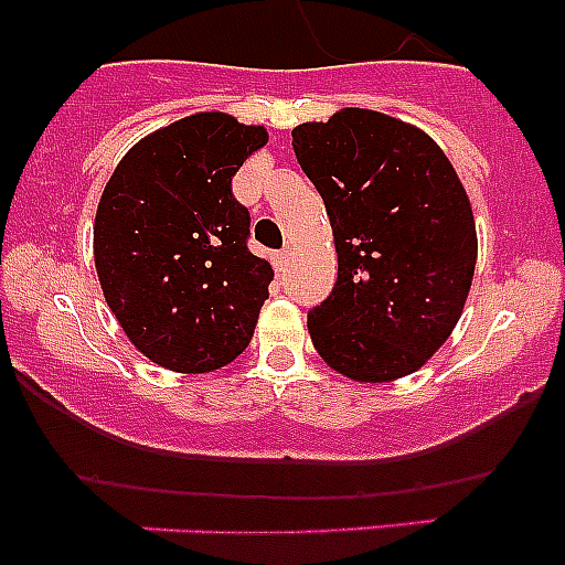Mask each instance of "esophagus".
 I'll list each match as a JSON object with an SVG mask.
<instances>
[{
  "mask_svg": "<svg viewBox=\"0 0 565 565\" xmlns=\"http://www.w3.org/2000/svg\"><path fill=\"white\" fill-rule=\"evenodd\" d=\"M271 263H274V268H277V271H282V268H286V263H288V248H282V252L274 254Z\"/></svg>",
  "mask_w": 565,
  "mask_h": 565,
  "instance_id": "esophagus-1",
  "label": "esophagus"
}]
</instances>
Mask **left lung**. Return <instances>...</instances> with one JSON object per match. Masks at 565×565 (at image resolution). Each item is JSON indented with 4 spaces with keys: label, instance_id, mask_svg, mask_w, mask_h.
I'll use <instances>...</instances> for the list:
<instances>
[{
    "label": "left lung",
    "instance_id": "obj_1",
    "mask_svg": "<svg viewBox=\"0 0 565 565\" xmlns=\"http://www.w3.org/2000/svg\"><path fill=\"white\" fill-rule=\"evenodd\" d=\"M326 201L337 286L308 311L317 353L353 382H393L447 342L476 274L472 206L430 135L348 107L291 132Z\"/></svg>",
    "mask_w": 565,
    "mask_h": 565
}]
</instances>
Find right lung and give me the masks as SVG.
Segmentation results:
<instances>
[{
    "label": "right lung",
    "instance_id": "right-lung-1",
    "mask_svg": "<svg viewBox=\"0 0 565 565\" xmlns=\"http://www.w3.org/2000/svg\"><path fill=\"white\" fill-rule=\"evenodd\" d=\"M268 141L226 113H198L135 143L107 181L93 252L129 342L178 373L217 371L246 351L274 279L248 252L232 178Z\"/></svg>",
    "mask_w": 565,
    "mask_h": 565
}]
</instances>
